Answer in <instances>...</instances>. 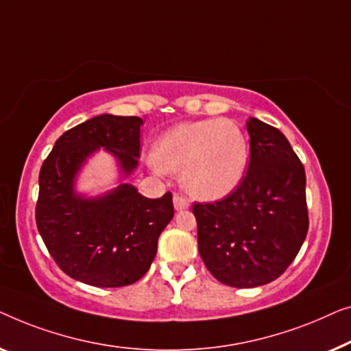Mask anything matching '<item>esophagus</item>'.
Returning a JSON list of instances; mask_svg holds the SVG:
<instances>
[{
	"instance_id": "34e87169",
	"label": "esophagus",
	"mask_w": 351,
	"mask_h": 351,
	"mask_svg": "<svg viewBox=\"0 0 351 351\" xmlns=\"http://www.w3.org/2000/svg\"><path fill=\"white\" fill-rule=\"evenodd\" d=\"M173 205H175L176 211H182V210L189 208V202H187L182 195H178V194H175V197H173Z\"/></svg>"
}]
</instances>
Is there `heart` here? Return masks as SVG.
<instances>
[{
    "instance_id": "heart-1",
    "label": "heart",
    "mask_w": 351,
    "mask_h": 351,
    "mask_svg": "<svg viewBox=\"0 0 351 351\" xmlns=\"http://www.w3.org/2000/svg\"><path fill=\"white\" fill-rule=\"evenodd\" d=\"M151 159L157 170L181 173V184L191 197L215 202L230 195L245 180L250 143L232 121L184 122L156 141Z\"/></svg>"
}]
</instances>
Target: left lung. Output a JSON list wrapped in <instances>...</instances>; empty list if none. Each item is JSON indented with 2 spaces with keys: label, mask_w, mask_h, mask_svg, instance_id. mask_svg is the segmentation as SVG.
Segmentation results:
<instances>
[{
  "label": "left lung",
  "mask_w": 351,
  "mask_h": 351,
  "mask_svg": "<svg viewBox=\"0 0 351 351\" xmlns=\"http://www.w3.org/2000/svg\"><path fill=\"white\" fill-rule=\"evenodd\" d=\"M250 165L215 204H194L199 253L234 288L267 285L289 267L308 230L305 170L278 128L250 117Z\"/></svg>",
  "instance_id": "obj_1"
}]
</instances>
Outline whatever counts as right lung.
Returning a JSON list of instances; mask_svg holds the SVG:
<instances>
[{
    "label": "right lung",
    "mask_w": 351,
    "mask_h": 351,
    "mask_svg": "<svg viewBox=\"0 0 351 351\" xmlns=\"http://www.w3.org/2000/svg\"><path fill=\"white\" fill-rule=\"evenodd\" d=\"M141 125L136 116L92 117L58 138L39 171L38 230L58 267L82 283L119 288L140 280L175 215L170 192L147 199L128 182L95 197L76 191L79 171L100 147L114 157L122 180L130 176Z\"/></svg>",
    "instance_id": "add662e5"
}]
</instances>
